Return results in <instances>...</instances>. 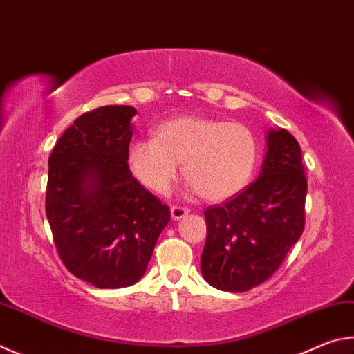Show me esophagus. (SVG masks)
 <instances>
[{
  "label": "esophagus",
  "mask_w": 354,
  "mask_h": 354,
  "mask_svg": "<svg viewBox=\"0 0 354 354\" xmlns=\"http://www.w3.org/2000/svg\"><path fill=\"white\" fill-rule=\"evenodd\" d=\"M170 214L173 220H181L185 215L189 214V209L187 207H183V205H173L170 209Z\"/></svg>",
  "instance_id": "esophagus-1"
}]
</instances>
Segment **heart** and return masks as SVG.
<instances>
[{
    "mask_svg": "<svg viewBox=\"0 0 354 354\" xmlns=\"http://www.w3.org/2000/svg\"><path fill=\"white\" fill-rule=\"evenodd\" d=\"M259 144L250 128L221 119L185 115L156 128L155 139L134 142V175L159 195L169 194L184 162V176L209 201H223L246 187Z\"/></svg>",
    "mask_w": 354,
    "mask_h": 354,
    "instance_id": "b5f03b06",
    "label": "heart"
}]
</instances>
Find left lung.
I'll return each instance as SVG.
<instances>
[{
    "mask_svg": "<svg viewBox=\"0 0 354 354\" xmlns=\"http://www.w3.org/2000/svg\"><path fill=\"white\" fill-rule=\"evenodd\" d=\"M261 171L240 194L204 210V280L244 292L277 271L305 227L308 183L300 145L285 128L268 131Z\"/></svg>",
    "mask_w": 354,
    "mask_h": 354,
    "instance_id": "obj_1",
    "label": "left lung"
}]
</instances>
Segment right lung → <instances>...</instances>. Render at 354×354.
<instances>
[{
  "label": "right lung",
  "mask_w": 354,
  "mask_h": 354,
  "mask_svg": "<svg viewBox=\"0 0 354 354\" xmlns=\"http://www.w3.org/2000/svg\"><path fill=\"white\" fill-rule=\"evenodd\" d=\"M128 105L88 111L49 156L46 216L68 271L95 288H125L145 274L169 205L128 167L133 136Z\"/></svg>",
  "instance_id": "right-lung-1"
}]
</instances>
